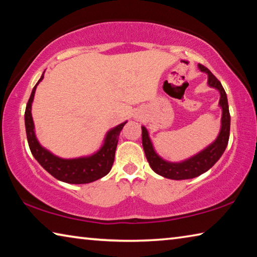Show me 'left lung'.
<instances>
[{"mask_svg": "<svg viewBox=\"0 0 257 257\" xmlns=\"http://www.w3.org/2000/svg\"><path fill=\"white\" fill-rule=\"evenodd\" d=\"M198 69L207 75V85L211 88H215L220 93L219 106L222 110V115H221V128L215 141L188 159L179 161V162H170L156 153L153 143L150 138L149 130L144 125H142L143 147H144L146 159L149 161L152 170L168 179H193V178H196L202 173L208 171L222 156L229 142L230 113L227 94H225L221 82L216 79L215 76H213V73L207 68L198 64Z\"/></svg>", "mask_w": 257, "mask_h": 257, "instance_id": "1", "label": "left lung"}]
</instances>
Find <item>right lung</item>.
Instances as JSON below:
<instances>
[{"instance_id": "right-lung-1", "label": "right lung", "mask_w": 257, "mask_h": 257, "mask_svg": "<svg viewBox=\"0 0 257 257\" xmlns=\"http://www.w3.org/2000/svg\"><path fill=\"white\" fill-rule=\"evenodd\" d=\"M43 78H44V72L33 88L25 112L26 134H27L28 145L33 156L55 179L67 182V184H89V182L96 181L105 177L110 172L112 164L114 162L119 135L123 125L127 123V121L108 130L103 139V144L93 154L72 159H63L58 155H54L38 142L32 115V105L35 92H36V87L43 80Z\"/></svg>"}]
</instances>
